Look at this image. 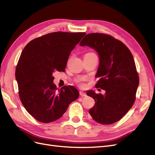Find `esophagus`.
I'll return each mask as SVG.
<instances>
[{
    "mask_svg": "<svg viewBox=\"0 0 155 155\" xmlns=\"http://www.w3.org/2000/svg\"><path fill=\"white\" fill-rule=\"evenodd\" d=\"M79 94H80V96H82V97H85V96H87L86 95V93L84 92L83 91H79Z\"/></svg>",
    "mask_w": 155,
    "mask_h": 155,
    "instance_id": "esophagus-1",
    "label": "esophagus"
}]
</instances>
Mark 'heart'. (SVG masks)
I'll return each mask as SVG.
<instances>
[{"mask_svg": "<svg viewBox=\"0 0 155 155\" xmlns=\"http://www.w3.org/2000/svg\"><path fill=\"white\" fill-rule=\"evenodd\" d=\"M92 54V53H89V54Z\"/></svg>", "mask_w": 155, "mask_h": 155, "instance_id": "1", "label": "heart"}]
</instances>
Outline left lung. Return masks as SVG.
<instances>
[{
	"instance_id": "obj_1",
	"label": "left lung",
	"mask_w": 155,
	"mask_h": 155,
	"mask_svg": "<svg viewBox=\"0 0 155 155\" xmlns=\"http://www.w3.org/2000/svg\"><path fill=\"white\" fill-rule=\"evenodd\" d=\"M79 45L97 51L100 63L96 86L105 91L104 95L87 91V96L95 100L89 114L99 124H114L123 118L135 100L139 78L133 55L122 42L99 33L87 34Z\"/></svg>"
}]
</instances>
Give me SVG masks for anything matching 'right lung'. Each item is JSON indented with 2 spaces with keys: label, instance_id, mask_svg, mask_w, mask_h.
I'll return each instance as SVG.
<instances>
[{
  "label": "right lung",
  "instance_id": "obj_1",
  "mask_svg": "<svg viewBox=\"0 0 155 155\" xmlns=\"http://www.w3.org/2000/svg\"><path fill=\"white\" fill-rule=\"evenodd\" d=\"M85 33L53 32L31 41L23 49L15 70L20 100L28 113L43 123L60 118L79 93L73 86L59 90L55 72H64L68 56Z\"/></svg>",
  "mask_w": 155,
  "mask_h": 155
}]
</instances>
